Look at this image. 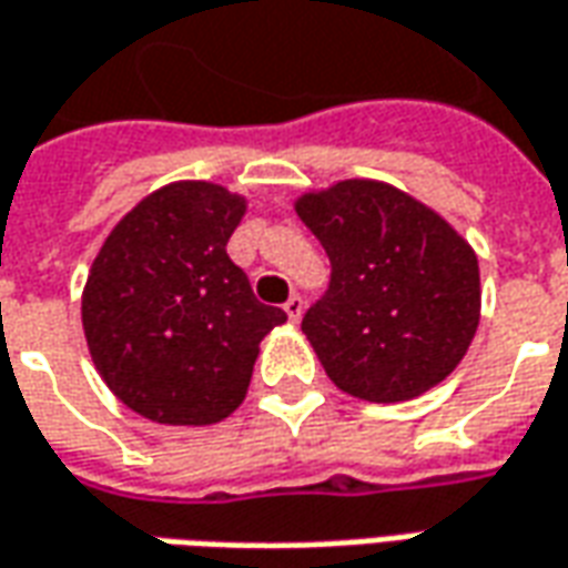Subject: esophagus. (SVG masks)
Wrapping results in <instances>:
<instances>
[{
	"mask_svg": "<svg viewBox=\"0 0 568 568\" xmlns=\"http://www.w3.org/2000/svg\"><path fill=\"white\" fill-rule=\"evenodd\" d=\"M283 311L288 313V320H292V323H297V320H301V313H304V297L292 295L283 304Z\"/></svg>",
	"mask_w": 568,
	"mask_h": 568,
	"instance_id": "34e87169",
	"label": "esophagus"
}]
</instances>
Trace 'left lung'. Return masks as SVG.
<instances>
[{"label": "left lung", "mask_w": 568, "mask_h": 568, "mask_svg": "<svg viewBox=\"0 0 568 568\" xmlns=\"http://www.w3.org/2000/svg\"><path fill=\"white\" fill-rule=\"evenodd\" d=\"M295 212L332 261L301 332L335 387L403 403L449 378L479 325V264L462 233L368 178L311 190Z\"/></svg>", "instance_id": "left-lung-1"}]
</instances>
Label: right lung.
Segmentation results:
<instances>
[{"mask_svg": "<svg viewBox=\"0 0 568 568\" xmlns=\"http://www.w3.org/2000/svg\"><path fill=\"white\" fill-rule=\"evenodd\" d=\"M245 196L209 181L153 190L110 230L82 288L94 368L156 424L224 422L245 399L257 344L285 323L227 255Z\"/></svg>", "mask_w": 568, "mask_h": 568, "instance_id": "1", "label": "right lung"}]
</instances>
